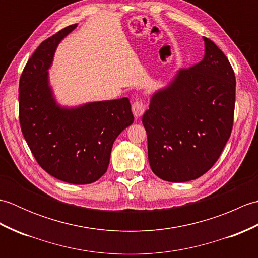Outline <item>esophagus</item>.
Listing matches in <instances>:
<instances>
[{"mask_svg":"<svg viewBox=\"0 0 258 258\" xmlns=\"http://www.w3.org/2000/svg\"><path fill=\"white\" fill-rule=\"evenodd\" d=\"M132 111L135 117H140L145 112V105L142 100H136L132 104Z\"/></svg>","mask_w":258,"mask_h":258,"instance_id":"34e87169","label":"esophagus"}]
</instances>
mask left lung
Returning <instances> with one entry per match:
<instances>
[{"label": "left lung", "instance_id": "obj_1", "mask_svg": "<svg viewBox=\"0 0 258 258\" xmlns=\"http://www.w3.org/2000/svg\"><path fill=\"white\" fill-rule=\"evenodd\" d=\"M204 38L205 55L179 70L153 94L142 122L153 173L167 182L196 179L211 169L231 136L236 80L215 43Z\"/></svg>", "mask_w": 258, "mask_h": 258}]
</instances>
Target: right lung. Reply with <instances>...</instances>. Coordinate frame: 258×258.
Instances as JSON below:
<instances>
[{
    "label": "right lung",
    "instance_id": "add662e5",
    "mask_svg": "<svg viewBox=\"0 0 258 258\" xmlns=\"http://www.w3.org/2000/svg\"><path fill=\"white\" fill-rule=\"evenodd\" d=\"M78 24L43 41L27 61L19 85L21 130L46 173L75 185L91 184L107 171L115 139L134 122L127 97L62 107L48 84L58 43Z\"/></svg>",
    "mask_w": 258,
    "mask_h": 258
}]
</instances>
